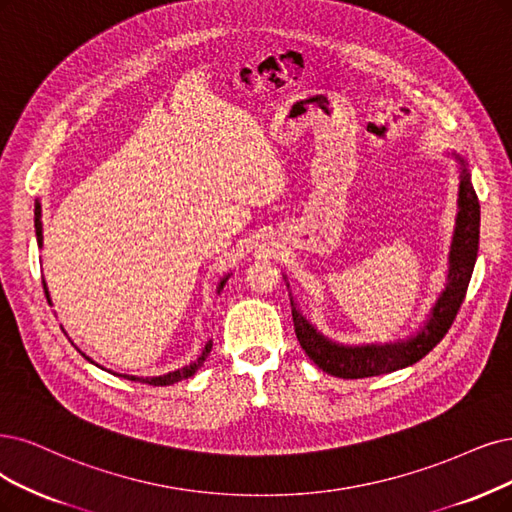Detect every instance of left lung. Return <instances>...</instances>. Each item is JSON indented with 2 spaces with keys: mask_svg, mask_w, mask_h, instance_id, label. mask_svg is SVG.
I'll use <instances>...</instances> for the list:
<instances>
[{
  "mask_svg": "<svg viewBox=\"0 0 512 512\" xmlns=\"http://www.w3.org/2000/svg\"><path fill=\"white\" fill-rule=\"evenodd\" d=\"M458 160L464 166V160ZM458 206L460 211L456 221V236H453L451 244L447 289L439 297V304L434 306L432 316L422 329V333L399 344L346 348L325 339L293 306L295 335L301 348L306 350V354L320 369L335 377H344V380H361V377L392 373L396 369L418 363L420 358H424L447 335L453 320H456L460 312V306L464 304L468 282L472 270H475V261L479 253L481 206L475 187L470 183L466 166L462 168Z\"/></svg>",
  "mask_w": 512,
  "mask_h": 512,
  "instance_id": "8db88e82",
  "label": "left lung"
}]
</instances>
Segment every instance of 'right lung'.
Returning <instances> with one entry per match:
<instances>
[{
    "mask_svg": "<svg viewBox=\"0 0 512 512\" xmlns=\"http://www.w3.org/2000/svg\"><path fill=\"white\" fill-rule=\"evenodd\" d=\"M40 215H42V211H40V204H35V236H37V244L42 246V221H40ZM223 285H225V278L221 280L219 289H223ZM44 291H46V297H48V289H46V285H44ZM211 348H213V344L208 342V344L204 346L202 354L198 356V361H194L192 365H185L183 369L173 371V373H166V375H160V377H135V375H122V377H126V380L143 382V384H149V386H170V384H177V382H181V380H187V377H192V375H194V373L204 365L206 356H208V352H211Z\"/></svg>",
    "mask_w": 512,
    "mask_h": 512,
    "instance_id": "add662e5",
    "label": "right lung"
}]
</instances>
